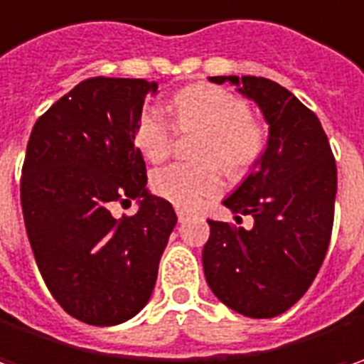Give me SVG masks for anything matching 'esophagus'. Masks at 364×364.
<instances>
[{
    "label": "esophagus",
    "instance_id": "esophagus-1",
    "mask_svg": "<svg viewBox=\"0 0 364 364\" xmlns=\"http://www.w3.org/2000/svg\"><path fill=\"white\" fill-rule=\"evenodd\" d=\"M177 218H179V222H185V220H187V213L179 210V212H177Z\"/></svg>",
    "mask_w": 364,
    "mask_h": 364
}]
</instances>
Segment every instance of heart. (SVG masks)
Returning <instances> with one entry per match:
<instances>
[{
  "label": "heart",
  "instance_id": "1",
  "mask_svg": "<svg viewBox=\"0 0 364 364\" xmlns=\"http://www.w3.org/2000/svg\"><path fill=\"white\" fill-rule=\"evenodd\" d=\"M171 112L175 126L201 130L196 149L198 165L163 166L152 175V189L181 210H193L222 191L218 163L230 173L245 171L264 151L267 132L250 116V105L230 89L199 83L179 91ZM134 144L149 161L159 163L173 146V126L156 105H146L134 124Z\"/></svg>",
  "mask_w": 364,
  "mask_h": 364
}]
</instances>
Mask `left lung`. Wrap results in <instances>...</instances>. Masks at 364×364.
<instances>
[{"label":"left lung","mask_w":364,"mask_h":364,"mask_svg":"<svg viewBox=\"0 0 364 364\" xmlns=\"http://www.w3.org/2000/svg\"><path fill=\"white\" fill-rule=\"evenodd\" d=\"M210 81H230L257 103L269 140L250 175L224 199L236 220L252 215V228L208 220L205 281L230 309L275 318L304 297L324 262L334 224V154L318 116L275 81L248 75Z\"/></svg>","instance_id":"8db88e82"}]
</instances>
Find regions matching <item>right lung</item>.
Masks as SVG:
<instances>
[{
    "mask_svg": "<svg viewBox=\"0 0 364 364\" xmlns=\"http://www.w3.org/2000/svg\"><path fill=\"white\" fill-rule=\"evenodd\" d=\"M159 85L93 77L42 114L26 149L20 199L48 291L91 326L134 318L151 299L159 261L177 224L173 205L146 189L134 124ZM139 199L116 220L112 200Z\"/></svg>",
    "mask_w": 364,
    "mask_h": 364,
    "instance_id": "right-lung-1",
    "label": "right lung"
}]
</instances>
